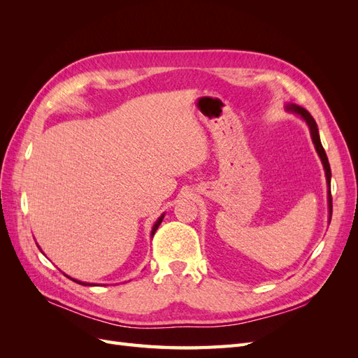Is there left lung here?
Listing matches in <instances>:
<instances>
[{
    "label": "left lung",
    "instance_id": "obj_1",
    "mask_svg": "<svg viewBox=\"0 0 358 358\" xmlns=\"http://www.w3.org/2000/svg\"><path fill=\"white\" fill-rule=\"evenodd\" d=\"M287 110L288 112H292L299 115L300 117H303L306 121L309 129H310V137H312V142L313 145H315V149L321 158V162L324 166V171H326V179H327V185H329V212H330V216H329V221L331 220V209H333V203H331V192H330V180H331V170H330V164H329V158L326 155V150H324L322 145H321V140H320V133H318V127H317V122L315 119L312 117V115L306 110L303 109V107L300 106H296V104H288L287 106Z\"/></svg>",
    "mask_w": 358,
    "mask_h": 358
}]
</instances>
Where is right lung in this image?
I'll return each mask as SVG.
<instances>
[{
  "label": "right lung",
  "instance_id": "add662e5",
  "mask_svg": "<svg viewBox=\"0 0 358 358\" xmlns=\"http://www.w3.org/2000/svg\"><path fill=\"white\" fill-rule=\"evenodd\" d=\"M162 218H164V213H162V215L159 216V218L157 220V222L154 224V227H152V231H150V236H152V237H154V234H155L157 229H158V227H159V224L162 222ZM66 276H67V275H66ZM67 278H70V276H67ZM70 279H73V278H70ZM73 280H74V282L80 284V285H91V284H86V282H80V280H78V279H73Z\"/></svg>",
  "mask_w": 358,
  "mask_h": 358
}]
</instances>
